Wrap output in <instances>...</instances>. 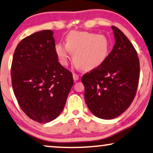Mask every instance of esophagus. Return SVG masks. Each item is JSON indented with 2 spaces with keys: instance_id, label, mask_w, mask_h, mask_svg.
Returning a JSON list of instances; mask_svg holds the SVG:
<instances>
[{
  "instance_id": "obj_1",
  "label": "esophagus",
  "mask_w": 153,
  "mask_h": 153,
  "mask_svg": "<svg viewBox=\"0 0 153 153\" xmlns=\"http://www.w3.org/2000/svg\"><path fill=\"white\" fill-rule=\"evenodd\" d=\"M73 77H74V79L75 81L77 80V79H78V78H79L78 74H73Z\"/></svg>"
}]
</instances>
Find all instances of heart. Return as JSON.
<instances>
[{"label": "heart", "instance_id": "b5f03b06", "mask_svg": "<svg viewBox=\"0 0 153 153\" xmlns=\"http://www.w3.org/2000/svg\"><path fill=\"white\" fill-rule=\"evenodd\" d=\"M109 42L104 35L87 32L72 31L66 37V44L57 43L55 51L62 65L68 64L69 51L73 61L82 70H89L100 66L109 51Z\"/></svg>", "mask_w": 153, "mask_h": 153}]
</instances>
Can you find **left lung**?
Returning a JSON list of instances; mask_svg holds the SVG:
<instances>
[{"mask_svg":"<svg viewBox=\"0 0 153 153\" xmlns=\"http://www.w3.org/2000/svg\"><path fill=\"white\" fill-rule=\"evenodd\" d=\"M111 28L115 37L112 51L100 66L81 78L86 104L92 114L102 119L117 118L130 106L140 76L134 47L117 27Z\"/></svg>","mask_w":153,"mask_h":153,"instance_id":"8db88e82","label":"left lung"}]
</instances>
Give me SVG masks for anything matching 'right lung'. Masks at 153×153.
<instances>
[{
	"instance_id": "right-lung-1",
	"label": "right lung",
	"mask_w": 153,
	"mask_h": 153,
	"mask_svg": "<svg viewBox=\"0 0 153 153\" xmlns=\"http://www.w3.org/2000/svg\"><path fill=\"white\" fill-rule=\"evenodd\" d=\"M53 33L45 30L27 36L15 49L11 66L13 91L23 112L41 123L63 110L74 85L71 72L58 62Z\"/></svg>"
}]
</instances>
